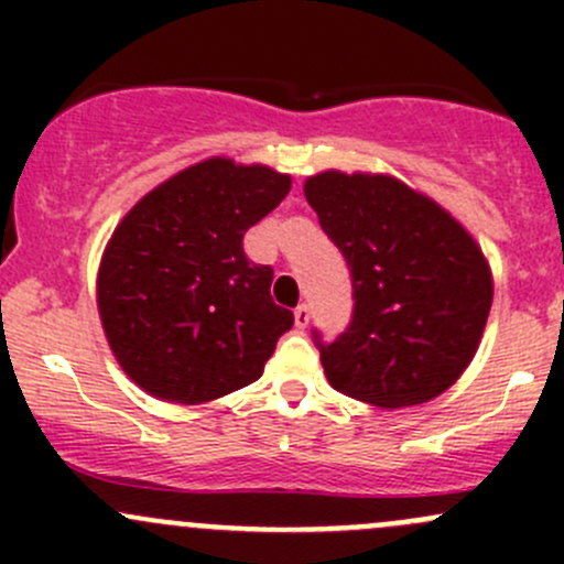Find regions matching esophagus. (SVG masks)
<instances>
[{"instance_id":"esophagus-1","label":"esophagus","mask_w":564,"mask_h":564,"mask_svg":"<svg viewBox=\"0 0 564 564\" xmlns=\"http://www.w3.org/2000/svg\"><path fill=\"white\" fill-rule=\"evenodd\" d=\"M308 322H311V308L308 305H297V308H294V324H297L300 329H305L308 327Z\"/></svg>"}]
</instances>
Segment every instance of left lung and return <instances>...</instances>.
<instances>
[{
    "label": "left lung",
    "mask_w": 564,
    "mask_h": 564,
    "mask_svg": "<svg viewBox=\"0 0 564 564\" xmlns=\"http://www.w3.org/2000/svg\"><path fill=\"white\" fill-rule=\"evenodd\" d=\"M305 198L351 270V322L314 329L327 382L382 409L442 395L475 357L494 300L491 267L434 198L388 174L322 172Z\"/></svg>",
    "instance_id": "1"
}]
</instances>
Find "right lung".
Masks as SVG:
<instances>
[{
    "instance_id": "1",
    "label": "right lung",
    "mask_w": 564,
    "mask_h": 564,
    "mask_svg": "<svg viewBox=\"0 0 564 564\" xmlns=\"http://www.w3.org/2000/svg\"><path fill=\"white\" fill-rule=\"evenodd\" d=\"M292 176L209 158L147 193L113 229L98 311L122 371L150 395L204 403L264 371L294 314L272 303V267L242 237L286 198Z\"/></svg>"
}]
</instances>
